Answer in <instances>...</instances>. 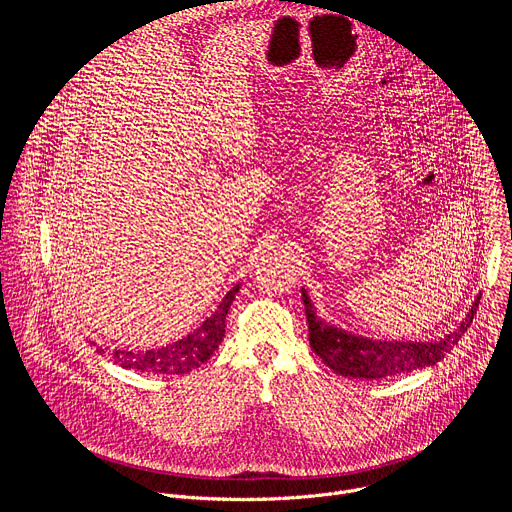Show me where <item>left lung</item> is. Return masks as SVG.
I'll return each instance as SVG.
<instances>
[{"label": "left lung", "mask_w": 512, "mask_h": 512, "mask_svg": "<svg viewBox=\"0 0 512 512\" xmlns=\"http://www.w3.org/2000/svg\"><path fill=\"white\" fill-rule=\"evenodd\" d=\"M302 298L308 316L310 330V346L324 360L336 375L352 377V379H385L403 373H413L417 369L431 367L440 362L446 352H450L462 334L470 328L476 308L480 304V296L474 300L470 312L460 322V326L431 342L417 340H375L360 334H352L342 330L316 314V308L302 287Z\"/></svg>", "instance_id": "8db88e82"}]
</instances>
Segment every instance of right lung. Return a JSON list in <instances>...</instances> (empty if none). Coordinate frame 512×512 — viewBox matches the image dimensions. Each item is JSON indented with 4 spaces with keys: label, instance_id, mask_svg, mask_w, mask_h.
Masks as SVG:
<instances>
[{
    "label": "right lung",
    "instance_id": "right-lung-1",
    "mask_svg": "<svg viewBox=\"0 0 512 512\" xmlns=\"http://www.w3.org/2000/svg\"><path fill=\"white\" fill-rule=\"evenodd\" d=\"M239 283L227 291L223 302L212 312L210 318H206L194 332L188 336L166 344L162 348L152 350H111L109 354L115 358V362L123 369H133L139 373H154V375H184L190 373L214 354L218 344L225 338V320L229 314V308L235 300V294L239 291ZM95 344V342H91ZM97 352H107V348L97 346Z\"/></svg>",
    "mask_w": 512,
    "mask_h": 512
}]
</instances>
